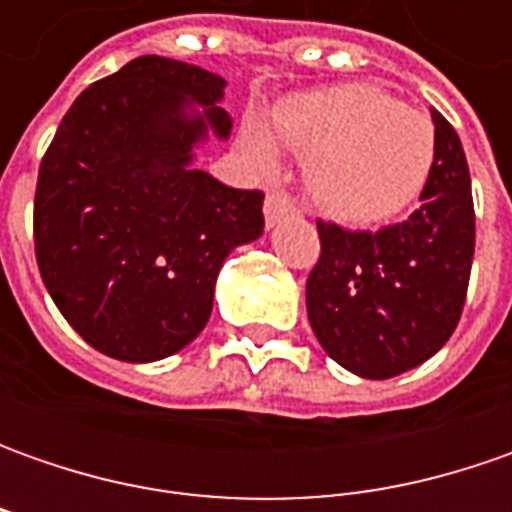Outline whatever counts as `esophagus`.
Here are the masks:
<instances>
[{
  "instance_id": "34e87169",
  "label": "esophagus",
  "mask_w": 512,
  "mask_h": 512,
  "mask_svg": "<svg viewBox=\"0 0 512 512\" xmlns=\"http://www.w3.org/2000/svg\"><path fill=\"white\" fill-rule=\"evenodd\" d=\"M296 213V205H293V199L287 196V193H267L265 199V222L267 227L279 225L282 219H287V216H293Z\"/></svg>"
}]
</instances>
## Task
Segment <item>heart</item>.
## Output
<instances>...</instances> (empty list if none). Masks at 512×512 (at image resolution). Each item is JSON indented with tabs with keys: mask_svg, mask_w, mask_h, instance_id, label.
Instances as JSON below:
<instances>
[{
	"mask_svg": "<svg viewBox=\"0 0 512 512\" xmlns=\"http://www.w3.org/2000/svg\"><path fill=\"white\" fill-rule=\"evenodd\" d=\"M305 156L313 202L344 225H382L413 205L436 162V130L422 110L387 90L350 82L276 102L267 128L247 125L242 150L262 173L282 150Z\"/></svg>",
	"mask_w": 512,
	"mask_h": 512,
	"instance_id": "heart-1",
	"label": "heart"
}]
</instances>
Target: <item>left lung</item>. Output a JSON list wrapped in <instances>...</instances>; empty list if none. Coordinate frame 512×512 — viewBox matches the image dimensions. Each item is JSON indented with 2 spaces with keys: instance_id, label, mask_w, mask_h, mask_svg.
<instances>
[{
  "instance_id": "8db88e82",
  "label": "left lung",
  "mask_w": 512,
  "mask_h": 512,
  "mask_svg": "<svg viewBox=\"0 0 512 512\" xmlns=\"http://www.w3.org/2000/svg\"><path fill=\"white\" fill-rule=\"evenodd\" d=\"M436 162L419 210L376 233L319 222L322 256L307 279V319L325 353L362 379L427 362L459 325L476 216L459 133L439 110Z\"/></svg>"
}]
</instances>
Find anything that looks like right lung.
Masks as SVG:
<instances>
[{"label":"right lung","instance_id":"add662e5","mask_svg":"<svg viewBox=\"0 0 512 512\" xmlns=\"http://www.w3.org/2000/svg\"><path fill=\"white\" fill-rule=\"evenodd\" d=\"M227 82L139 56L76 96L39 168L33 242L68 325L119 362H159L205 330L219 270L265 233L262 190L199 170L227 142Z\"/></svg>","mask_w":512,"mask_h":512}]
</instances>
